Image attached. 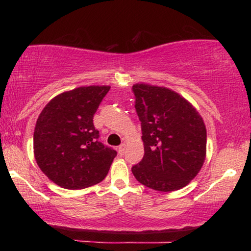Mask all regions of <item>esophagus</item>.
<instances>
[{
  "label": "esophagus",
  "mask_w": 251,
  "mask_h": 251,
  "mask_svg": "<svg viewBox=\"0 0 251 251\" xmlns=\"http://www.w3.org/2000/svg\"><path fill=\"white\" fill-rule=\"evenodd\" d=\"M125 150H126L125 144H121V145L118 147V152H119L120 155H123V153H125Z\"/></svg>",
  "instance_id": "obj_1"
}]
</instances>
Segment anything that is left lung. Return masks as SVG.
<instances>
[{"label": "left lung", "instance_id": "1", "mask_svg": "<svg viewBox=\"0 0 251 251\" xmlns=\"http://www.w3.org/2000/svg\"><path fill=\"white\" fill-rule=\"evenodd\" d=\"M132 92L145 151L131 168L133 176L155 191L186 186L205 159L203 120L186 99L167 88L140 83Z\"/></svg>", "mask_w": 251, "mask_h": 251}]
</instances>
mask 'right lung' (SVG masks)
Returning a JSON list of instances; mask_svg holds the SVG:
<instances>
[{
	"label": "right lung",
	"instance_id": "1",
	"mask_svg": "<svg viewBox=\"0 0 251 251\" xmlns=\"http://www.w3.org/2000/svg\"><path fill=\"white\" fill-rule=\"evenodd\" d=\"M111 87L90 85L58 95L41 112L34 130L40 169L59 186L81 190L101 181L116 151L99 142L94 115Z\"/></svg>",
	"mask_w": 251,
	"mask_h": 251
}]
</instances>
